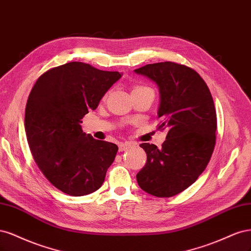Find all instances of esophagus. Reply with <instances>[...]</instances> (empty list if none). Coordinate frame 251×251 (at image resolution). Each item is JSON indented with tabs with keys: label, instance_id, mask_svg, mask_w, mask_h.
Here are the masks:
<instances>
[{
	"label": "esophagus",
	"instance_id": "1",
	"mask_svg": "<svg viewBox=\"0 0 251 251\" xmlns=\"http://www.w3.org/2000/svg\"><path fill=\"white\" fill-rule=\"evenodd\" d=\"M131 147V144L130 143H120L119 144V150L122 152V151H125L127 150L128 148Z\"/></svg>",
	"mask_w": 251,
	"mask_h": 251
}]
</instances>
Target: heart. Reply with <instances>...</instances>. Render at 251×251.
Listing matches in <instances>:
<instances>
[{"instance_id": "1", "label": "heart", "mask_w": 251, "mask_h": 251, "mask_svg": "<svg viewBox=\"0 0 251 251\" xmlns=\"http://www.w3.org/2000/svg\"><path fill=\"white\" fill-rule=\"evenodd\" d=\"M141 92H153L152 88L146 86V85H134L132 87V92L131 94H134V93H141ZM108 96V93L105 94L104 96V99H106V97Z\"/></svg>"}]
</instances>
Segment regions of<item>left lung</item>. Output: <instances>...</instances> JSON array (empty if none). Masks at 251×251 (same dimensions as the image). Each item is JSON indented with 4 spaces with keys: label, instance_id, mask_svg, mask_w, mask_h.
<instances>
[{
    "label": "left lung",
    "instance_id": "obj_1",
    "mask_svg": "<svg viewBox=\"0 0 251 251\" xmlns=\"http://www.w3.org/2000/svg\"><path fill=\"white\" fill-rule=\"evenodd\" d=\"M159 87L157 129H167L160 148L140 145L147 154L136 174L140 188L152 196L169 198L195 182L204 171L216 144L217 115L204 80L193 69L172 61L134 70Z\"/></svg>",
    "mask_w": 251,
    "mask_h": 251
}]
</instances>
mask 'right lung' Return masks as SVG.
Here are the masks:
<instances>
[{"label": "right lung", "instance_id": "add662e5", "mask_svg": "<svg viewBox=\"0 0 251 251\" xmlns=\"http://www.w3.org/2000/svg\"><path fill=\"white\" fill-rule=\"evenodd\" d=\"M121 76L72 61L48 70L32 87L25 110L29 148L46 178L68 195L98 190L114 163L117 145L85 134L81 120Z\"/></svg>", "mask_w": 251, "mask_h": 251}]
</instances>
